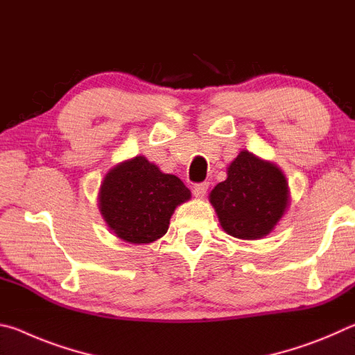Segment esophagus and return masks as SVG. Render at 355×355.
I'll use <instances>...</instances> for the list:
<instances>
[{
  "instance_id": "1",
  "label": "esophagus",
  "mask_w": 355,
  "mask_h": 355,
  "mask_svg": "<svg viewBox=\"0 0 355 355\" xmlns=\"http://www.w3.org/2000/svg\"><path fill=\"white\" fill-rule=\"evenodd\" d=\"M207 191H208V183H207V182H205V183L196 184L194 189H192V192H194V196L199 197V199H202V197H205Z\"/></svg>"
}]
</instances>
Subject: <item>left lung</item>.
Here are the masks:
<instances>
[{"label":"left lung","mask_w":355,"mask_h":355,"mask_svg":"<svg viewBox=\"0 0 355 355\" xmlns=\"http://www.w3.org/2000/svg\"><path fill=\"white\" fill-rule=\"evenodd\" d=\"M209 202L228 235L260 239L271 233L290 202L286 178L277 166L243 150L214 186Z\"/></svg>","instance_id":"8db88e82"}]
</instances>
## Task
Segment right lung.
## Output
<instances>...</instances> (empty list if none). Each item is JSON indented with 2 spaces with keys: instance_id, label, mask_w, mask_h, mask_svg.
<instances>
[{
  "instance_id": "1",
  "label": "right lung",
  "mask_w": 355,
  "mask_h": 355,
  "mask_svg": "<svg viewBox=\"0 0 355 355\" xmlns=\"http://www.w3.org/2000/svg\"><path fill=\"white\" fill-rule=\"evenodd\" d=\"M189 199L182 180L163 173L146 156H136L106 173L98 208L117 238L148 244L166 235L175 208Z\"/></svg>"
}]
</instances>
